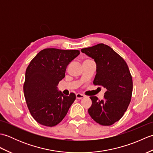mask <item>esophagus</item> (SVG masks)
I'll list each match as a JSON object with an SVG mask.
<instances>
[{"instance_id":"1","label":"esophagus","mask_w":153,"mask_h":153,"mask_svg":"<svg viewBox=\"0 0 153 153\" xmlns=\"http://www.w3.org/2000/svg\"><path fill=\"white\" fill-rule=\"evenodd\" d=\"M85 97V95H83V94L81 93H77L76 94V99H82Z\"/></svg>"}]
</instances>
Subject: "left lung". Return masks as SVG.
Listing matches in <instances>:
<instances>
[{
  "label": "left lung",
  "mask_w": 153,
  "mask_h": 153,
  "mask_svg": "<svg viewBox=\"0 0 153 153\" xmlns=\"http://www.w3.org/2000/svg\"><path fill=\"white\" fill-rule=\"evenodd\" d=\"M81 51L97 64L94 85L106 89L102 100L90 97L92 105L88 112L97 123L111 126L123 116L131 101L133 81L129 68L122 57L103 43Z\"/></svg>",
  "instance_id": "left-lung-1"
}]
</instances>
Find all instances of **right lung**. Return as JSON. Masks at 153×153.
<instances>
[{
    "label": "right lung",
    "instance_id": "1",
    "mask_svg": "<svg viewBox=\"0 0 153 153\" xmlns=\"http://www.w3.org/2000/svg\"><path fill=\"white\" fill-rule=\"evenodd\" d=\"M78 50L49 48L41 51L30 62L25 71L24 93L31 115L40 124H58L76 100L58 92L57 85L65 77L66 67L79 54Z\"/></svg>",
    "mask_w": 153,
    "mask_h": 153
}]
</instances>
